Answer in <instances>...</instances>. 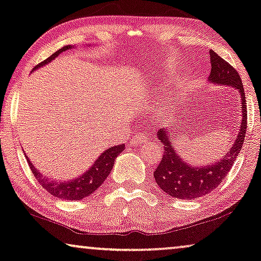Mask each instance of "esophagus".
<instances>
[{
    "label": "esophagus",
    "instance_id": "obj_1",
    "mask_svg": "<svg viewBox=\"0 0 261 261\" xmlns=\"http://www.w3.org/2000/svg\"><path fill=\"white\" fill-rule=\"evenodd\" d=\"M149 141V136L145 135L144 133H138L135 135V136L130 140V143L133 145H137L140 143H143V142H148Z\"/></svg>",
    "mask_w": 261,
    "mask_h": 261
}]
</instances>
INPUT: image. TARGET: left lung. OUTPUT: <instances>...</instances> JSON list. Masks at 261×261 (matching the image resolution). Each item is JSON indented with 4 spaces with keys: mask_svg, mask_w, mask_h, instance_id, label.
Returning a JSON list of instances; mask_svg holds the SVG:
<instances>
[{
    "mask_svg": "<svg viewBox=\"0 0 261 261\" xmlns=\"http://www.w3.org/2000/svg\"><path fill=\"white\" fill-rule=\"evenodd\" d=\"M209 54L211 62L209 81L216 85L230 86L239 90L242 102V120L239 135L235 138V143L232 144L230 150L224 155L223 159H221V161L204 167H192L184 161L181 156H179L175 149L172 147L171 137L167 128H160L156 136L163 144L165 150L159 167H156L154 171V178L163 192L169 194V197L179 199H194L205 196L218 187L240 154L247 131V106L241 77L239 72L216 52L210 50Z\"/></svg>",
    "mask_w": 261,
    "mask_h": 261,
    "instance_id": "obj_1",
    "label": "left lung"
}]
</instances>
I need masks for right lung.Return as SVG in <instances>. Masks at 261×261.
<instances>
[{"label": "right lung", "mask_w": 261, "mask_h": 261, "mask_svg": "<svg viewBox=\"0 0 261 261\" xmlns=\"http://www.w3.org/2000/svg\"><path fill=\"white\" fill-rule=\"evenodd\" d=\"M71 47V45H67V46L60 48V50L56 51L55 54H52L50 57L46 58L44 62H41V63L36 65V67L33 68V70L43 67L45 64L50 63V62L52 60H55L58 55H61L62 52L69 50V48ZM124 148L125 144H118L114 145V147L109 148L96 159L94 165L87 169L82 175L76 176L75 179L70 180V181H65V180L64 181H54V180L46 178V176L41 174L36 167L33 166V163L30 161L29 156L27 155L26 159L27 162H29L31 171H32L34 176H36V179L39 181L41 187H43L45 191H47L48 193H51L52 196H55L56 198H60V199L80 200L82 199V198H86L90 196L92 193H94L95 191L102 185V182L105 181V179L109 176L111 171H112L117 156L124 150Z\"/></svg>", "instance_id": "obj_1"}]
</instances>
